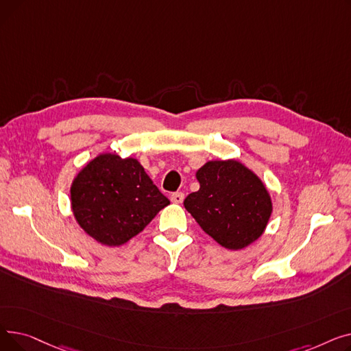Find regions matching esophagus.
Returning a JSON list of instances; mask_svg holds the SVG:
<instances>
[{"label":"esophagus","mask_w":351,"mask_h":351,"mask_svg":"<svg viewBox=\"0 0 351 351\" xmlns=\"http://www.w3.org/2000/svg\"><path fill=\"white\" fill-rule=\"evenodd\" d=\"M183 197H185V195H183L182 192H175L171 195V200L173 202V204H182Z\"/></svg>","instance_id":"obj_1"}]
</instances>
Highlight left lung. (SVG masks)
<instances>
[{"label": "left lung", "instance_id": "left-lung-1", "mask_svg": "<svg viewBox=\"0 0 351 351\" xmlns=\"http://www.w3.org/2000/svg\"><path fill=\"white\" fill-rule=\"evenodd\" d=\"M199 191L183 205L199 226L229 250L259 239L273 206L262 179L234 159L209 160L196 172Z\"/></svg>", "mask_w": 351, "mask_h": 351}]
</instances>
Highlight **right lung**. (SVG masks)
Segmentation results:
<instances>
[{
  "label": "right lung",
  "mask_w": 351,
  "mask_h": 351,
  "mask_svg": "<svg viewBox=\"0 0 351 351\" xmlns=\"http://www.w3.org/2000/svg\"><path fill=\"white\" fill-rule=\"evenodd\" d=\"M169 205L135 158L101 154L88 162L71 185L78 225L97 242L121 246L141 233Z\"/></svg>",
  "instance_id": "add662e5"
}]
</instances>
